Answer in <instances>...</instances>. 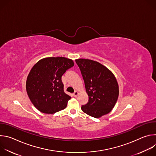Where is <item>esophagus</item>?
Listing matches in <instances>:
<instances>
[{"instance_id":"obj_1","label":"esophagus","mask_w":156,"mask_h":156,"mask_svg":"<svg viewBox=\"0 0 156 156\" xmlns=\"http://www.w3.org/2000/svg\"><path fill=\"white\" fill-rule=\"evenodd\" d=\"M78 94H79V93H78V91H75V92L73 94V95L74 97H76V96L78 95Z\"/></svg>"}]
</instances>
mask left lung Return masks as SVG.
I'll return each instance as SVG.
<instances>
[{
    "mask_svg": "<svg viewBox=\"0 0 156 156\" xmlns=\"http://www.w3.org/2000/svg\"><path fill=\"white\" fill-rule=\"evenodd\" d=\"M84 81L89 100L81 106L86 114L100 118L114 107L119 94V84L113 73L101 63L90 59L75 60Z\"/></svg>",
    "mask_w": 156,
    "mask_h": 156,
    "instance_id": "obj_1",
    "label": "left lung"
}]
</instances>
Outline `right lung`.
I'll return each mask as SVG.
<instances>
[{
    "mask_svg": "<svg viewBox=\"0 0 156 156\" xmlns=\"http://www.w3.org/2000/svg\"><path fill=\"white\" fill-rule=\"evenodd\" d=\"M74 65L72 59L63 57L39 60L27 80L28 96L40 112L52 114L66 108L71 97L63 91L62 76Z\"/></svg>",
    "mask_w": 156,
    "mask_h": 156,
    "instance_id": "add662e5",
    "label": "right lung"
}]
</instances>
